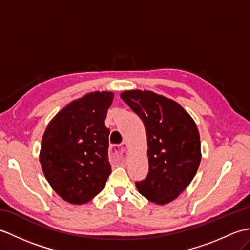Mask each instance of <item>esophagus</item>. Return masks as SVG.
<instances>
[{"instance_id": "34e87169", "label": "esophagus", "mask_w": 250, "mask_h": 250, "mask_svg": "<svg viewBox=\"0 0 250 250\" xmlns=\"http://www.w3.org/2000/svg\"><path fill=\"white\" fill-rule=\"evenodd\" d=\"M126 157V144L124 143L122 146H111L109 149V158L111 161L121 163L125 160Z\"/></svg>"}]
</instances>
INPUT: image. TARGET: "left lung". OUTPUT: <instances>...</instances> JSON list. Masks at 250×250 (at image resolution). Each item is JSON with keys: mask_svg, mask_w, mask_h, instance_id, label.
Instances as JSON below:
<instances>
[{"mask_svg": "<svg viewBox=\"0 0 250 250\" xmlns=\"http://www.w3.org/2000/svg\"><path fill=\"white\" fill-rule=\"evenodd\" d=\"M120 97L144 122L147 134L149 169L136 188L153 203H168L188 187L200 166L195 122L175 101L151 91L129 90Z\"/></svg>", "mask_w": 250, "mask_h": 250, "instance_id": "left-lung-1", "label": "left lung"}]
</instances>
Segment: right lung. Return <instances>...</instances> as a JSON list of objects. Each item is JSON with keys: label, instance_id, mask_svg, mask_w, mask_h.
Listing matches in <instances>:
<instances>
[{"label": "right lung", "instance_id": "1", "mask_svg": "<svg viewBox=\"0 0 250 250\" xmlns=\"http://www.w3.org/2000/svg\"><path fill=\"white\" fill-rule=\"evenodd\" d=\"M111 92H91L73 101L47 125L40 161L47 182L72 204L92 200L111 173L109 129L105 118L113 103Z\"/></svg>", "mask_w": 250, "mask_h": 250}]
</instances>
